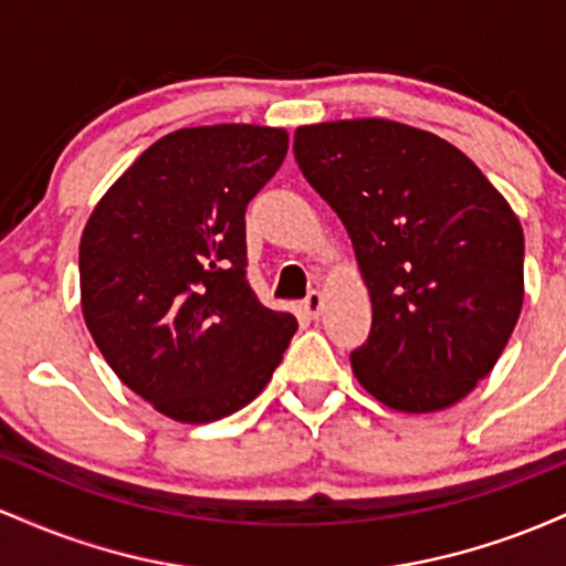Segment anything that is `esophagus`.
<instances>
[{"instance_id": "esophagus-1", "label": "esophagus", "mask_w": 566, "mask_h": 566, "mask_svg": "<svg viewBox=\"0 0 566 566\" xmlns=\"http://www.w3.org/2000/svg\"><path fill=\"white\" fill-rule=\"evenodd\" d=\"M324 308V295L322 292H308V297L303 301V311L311 316V319H319Z\"/></svg>"}]
</instances>
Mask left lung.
Segmentation results:
<instances>
[{
	"instance_id": "1",
	"label": "left lung",
	"mask_w": 566,
	"mask_h": 566,
	"mask_svg": "<svg viewBox=\"0 0 566 566\" xmlns=\"http://www.w3.org/2000/svg\"><path fill=\"white\" fill-rule=\"evenodd\" d=\"M292 151L346 226L373 301L356 380L399 412L458 405L522 314L516 212L460 148L401 122L303 125Z\"/></svg>"
}]
</instances>
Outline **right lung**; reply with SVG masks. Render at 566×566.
I'll use <instances>...</instances> for the list:
<instances>
[{"mask_svg": "<svg viewBox=\"0 0 566 566\" xmlns=\"http://www.w3.org/2000/svg\"><path fill=\"white\" fill-rule=\"evenodd\" d=\"M287 138L261 125L175 129L122 172L82 231L90 335L129 391L178 423L250 405L297 329L244 274V210Z\"/></svg>", "mask_w": 566, "mask_h": 566, "instance_id": "right-lung-1", "label": "right lung"}]
</instances>
